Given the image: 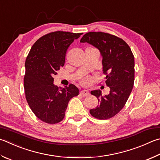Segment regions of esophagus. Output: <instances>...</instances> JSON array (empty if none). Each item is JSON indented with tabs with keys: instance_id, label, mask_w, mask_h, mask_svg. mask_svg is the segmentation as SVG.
Returning <instances> with one entry per match:
<instances>
[{
	"instance_id": "34e87169",
	"label": "esophagus",
	"mask_w": 160,
	"mask_h": 160,
	"mask_svg": "<svg viewBox=\"0 0 160 160\" xmlns=\"http://www.w3.org/2000/svg\"><path fill=\"white\" fill-rule=\"evenodd\" d=\"M80 94L82 95V97H88V95H89V92L88 91V90L84 89L80 92Z\"/></svg>"
}]
</instances>
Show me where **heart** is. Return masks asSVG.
Segmentation results:
<instances>
[{
    "instance_id": "b5f03b06",
    "label": "heart",
    "mask_w": 160,
    "mask_h": 160,
    "mask_svg": "<svg viewBox=\"0 0 160 160\" xmlns=\"http://www.w3.org/2000/svg\"><path fill=\"white\" fill-rule=\"evenodd\" d=\"M90 81H91V79H90L89 77H87V78H84V79H82V83L83 84V85H88V84H89L90 82Z\"/></svg>"
}]
</instances>
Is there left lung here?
<instances>
[{
    "instance_id": "1",
    "label": "left lung",
    "mask_w": 160,
    "mask_h": 160,
    "mask_svg": "<svg viewBox=\"0 0 160 160\" xmlns=\"http://www.w3.org/2000/svg\"><path fill=\"white\" fill-rule=\"evenodd\" d=\"M80 42H88L100 51L103 72L110 93L103 96L101 90L91 92L99 105L89 110L98 120H107L120 111L128 100L134 82V57L127 43L119 37L103 32H89Z\"/></svg>"
}]
</instances>
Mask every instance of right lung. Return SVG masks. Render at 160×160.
<instances>
[{
    "label": "right lung",
    "instance_id": "1",
    "mask_svg": "<svg viewBox=\"0 0 160 160\" xmlns=\"http://www.w3.org/2000/svg\"><path fill=\"white\" fill-rule=\"evenodd\" d=\"M82 33L54 31L37 40L25 62L24 88L26 98L36 117L48 124H57L65 116L71 98L79 94L76 86H55L54 75L64 66L66 50Z\"/></svg>",
    "mask_w": 160,
    "mask_h": 160
}]
</instances>
